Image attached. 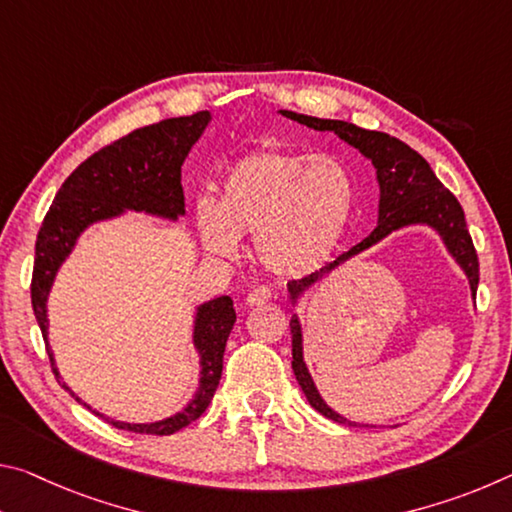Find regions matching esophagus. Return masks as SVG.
Segmentation results:
<instances>
[{
  "label": "esophagus",
  "mask_w": 512,
  "mask_h": 512,
  "mask_svg": "<svg viewBox=\"0 0 512 512\" xmlns=\"http://www.w3.org/2000/svg\"><path fill=\"white\" fill-rule=\"evenodd\" d=\"M271 300V289L266 287H255L253 291H248L246 296V305L248 307H255V305H264V302Z\"/></svg>",
  "instance_id": "34e87169"
}]
</instances>
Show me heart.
Segmentation results:
<instances>
[{"mask_svg":"<svg viewBox=\"0 0 512 512\" xmlns=\"http://www.w3.org/2000/svg\"><path fill=\"white\" fill-rule=\"evenodd\" d=\"M357 205V178L343 160L264 149L225 173L214 205L198 203L196 230L216 257H235L237 239L253 237L264 268L302 277L341 246Z\"/></svg>","mask_w":512,"mask_h":512,"instance_id":"1","label":"heart"}]
</instances>
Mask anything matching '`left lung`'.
I'll list each match as a JSON object with an SVG mask.
<instances>
[{
    "label": "left lung",
    "mask_w": 512,
    "mask_h": 512,
    "mask_svg": "<svg viewBox=\"0 0 512 512\" xmlns=\"http://www.w3.org/2000/svg\"><path fill=\"white\" fill-rule=\"evenodd\" d=\"M280 115L298 121V124L307 128H314V131H320V133L329 131L339 135L345 144L354 146L363 158H368L372 162V167L377 171V183H379L377 228L372 230L361 244L350 248L348 253H343L341 257H336L332 264H327L320 268V271L302 277V280L289 282L287 289H289V298L293 307L298 305L300 298L305 296L311 287H316L325 275L332 273L334 268H339L343 262H348V259H352L354 255L363 253V250L377 246L379 241L386 239L391 232L409 228V225H429L431 230L438 232L447 248V253L452 255L454 262L463 268L467 282H470L472 298L476 296V287H479V257H476L472 237L470 232H467L463 207L456 201V196L449 192V189H445L443 183H440L436 173L431 171L429 162L424 160L418 151H413L409 144L400 142L397 137H391L379 131H366V128H359L341 119H318V117L298 115V112H291V110H280ZM289 325H291V339H293L291 368L309 404L329 420L357 427L359 422L343 418L341 413H336L332 406H327V402L320 397L314 379L309 375L305 357H302V325H300L298 314L291 316Z\"/></svg>",
    "instance_id": "obj_1"
}]
</instances>
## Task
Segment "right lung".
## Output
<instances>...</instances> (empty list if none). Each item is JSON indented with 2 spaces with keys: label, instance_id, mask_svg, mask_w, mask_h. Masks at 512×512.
I'll list each match as a JSON object with an SVG mask.
<instances>
[{
  "label": "right lung",
  "instance_id": "add662e5",
  "mask_svg": "<svg viewBox=\"0 0 512 512\" xmlns=\"http://www.w3.org/2000/svg\"><path fill=\"white\" fill-rule=\"evenodd\" d=\"M212 121V112L201 110L189 117H173L158 124L137 128L106 149L90 155L81 167L72 171L51 203L42 221L36 241V264H33L31 302L40 325L42 339L56 379L76 402L85 404L69 388L56 368L54 352L49 348L47 300L54 280L65 259L72 255L76 241L90 225L117 219L126 210L144 212L158 219L178 221L185 216V194L180 185V167ZM237 314L230 296H219L196 307L194 314V348L198 352V388L183 411L158 422H119L101 415L112 427L135 433L169 436L201 418L212 402L223 370V352ZM92 409V406H88Z\"/></svg>",
  "mask_w": 512,
  "mask_h": 512
}]
</instances>
